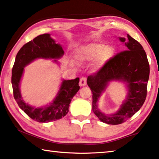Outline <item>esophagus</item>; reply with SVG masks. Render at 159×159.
<instances>
[{"instance_id": "obj_1", "label": "esophagus", "mask_w": 159, "mask_h": 159, "mask_svg": "<svg viewBox=\"0 0 159 159\" xmlns=\"http://www.w3.org/2000/svg\"><path fill=\"white\" fill-rule=\"evenodd\" d=\"M79 84H80V86H84V85H86V78L84 77V76L80 78Z\"/></svg>"}]
</instances>
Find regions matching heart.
<instances>
[{
    "label": "heart",
    "mask_w": 159,
    "mask_h": 159,
    "mask_svg": "<svg viewBox=\"0 0 159 159\" xmlns=\"http://www.w3.org/2000/svg\"><path fill=\"white\" fill-rule=\"evenodd\" d=\"M114 50L112 47H105L101 43H93L82 47L79 52V57L83 60L91 61L99 59L104 62L112 57Z\"/></svg>",
    "instance_id": "1"
}]
</instances>
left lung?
Returning <instances> with one entry per match:
<instances>
[{
	"label": "left lung",
	"instance_id": "obj_1",
	"mask_svg": "<svg viewBox=\"0 0 159 159\" xmlns=\"http://www.w3.org/2000/svg\"><path fill=\"white\" fill-rule=\"evenodd\" d=\"M120 40L125 42L127 50L110 58L87 79L88 85L93 93V111L98 119L108 125L122 124L132 117L142 107L147 95L150 69L144 49L139 42L129 34L127 38L120 37ZM112 80L127 82L129 93L119 111L114 115L106 116L98 110L97 102L107 83Z\"/></svg>",
	"mask_w": 159,
	"mask_h": 159
}]
</instances>
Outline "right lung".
<instances>
[{
    "mask_svg": "<svg viewBox=\"0 0 159 159\" xmlns=\"http://www.w3.org/2000/svg\"><path fill=\"white\" fill-rule=\"evenodd\" d=\"M64 53L62 47L55 43L49 34H44L24 44L16 55L11 78L13 96L19 107L31 119L37 122H49L66 115L71 99L80 89L79 78L64 80L57 98L52 104L44 107L34 108L24 102L20 91V80L24 67L37 58L57 59L61 57Z\"/></svg>",
    "mask_w": 159,
    "mask_h": 159,
    "instance_id": "1",
    "label": "right lung"
}]
</instances>
